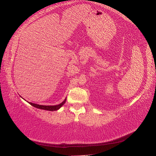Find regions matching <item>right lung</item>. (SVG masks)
I'll list each match as a JSON object with an SVG mask.
<instances>
[{
  "mask_svg": "<svg viewBox=\"0 0 156 156\" xmlns=\"http://www.w3.org/2000/svg\"><path fill=\"white\" fill-rule=\"evenodd\" d=\"M66 101V98L65 100L58 105H38V104H36V103H33L31 102H28L31 105H32L33 107H34L36 108H40V109H43V110H46V111H57L58 110L59 108L62 107Z\"/></svg>",
  "mask_w": 156,
  "mask_h": 156,
  "instance_id": "obj_1",
  "label": "right lung"
}]
</instances>
